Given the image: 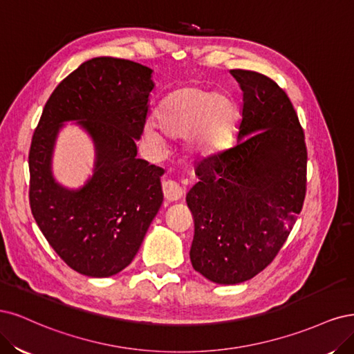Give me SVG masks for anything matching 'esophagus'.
Listing matches in <instances>:
<instances>
[{
    "instance_id": "obj_1",
    "label": "esophagus",
    "mask_w": 354,
    "mask_h": 354,
    "mask_svg": "<svg viewBox=\"0 0 354 354\" xmlns=\"http://www.w3.org/2000/svg\"><path fill=\"white\" fill-rule=\"evenodd\" d=\"M163 194L167 201H178L182 197V194H184V189H182V187L175 180H165Z\"/></svg>"
}]
</instances>
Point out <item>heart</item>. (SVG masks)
<instances>
[{"mask_svg":"<svg viewBox=\"0 0 354 354\" xmlns=\"http://www.w3.org/2000/svg\"><path fill=\"white\" fill-rule=\"evenodd\" d=\"M238 120V107L232 97L216 93L201 85L175 89L156 113V131L148 124L144 131L147 142L162 145L166 138H182L189 156L210 157L231 144Z\"/></svg>","mask_w":354,"mask_h":354,"instance_id":"1","label":"heart"}]
</instances>
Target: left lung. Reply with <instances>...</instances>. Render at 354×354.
<instances>
[{"label":"left lung","mask_w":354,"mask_h":354,"mask_svg":"<svg viewBox=\"0 0 354 354\" xmlns=\"http://www.w3.org/2000/svg\"><path fill=\"white\" fill-rule=\"evenodd\" d=\"M243 89L238 144L196 167L187 194L192 268L216 283L252 279L279 253L306 197L307 148L292 102L270 77L234 69Z\"/></svg>","instance_id":"obj_1"}]
</instances>
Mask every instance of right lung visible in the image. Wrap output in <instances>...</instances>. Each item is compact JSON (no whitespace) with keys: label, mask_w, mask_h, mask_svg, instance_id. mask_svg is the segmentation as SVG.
<instances>
[{"label":"right lung","mask_w":354,"mask_h":354,"mask_svg":"<svg viewBox=\"0 0 354 354\" xmlns=\"http://www.w3.org/2000/svg\"><path fill=\"white\" fill-rule=\"evenodd\" d=\"M151 73L113 57L82 63L54 89L32 136V214L54 252L86 277L106 278L127 268L163 203L165 170L136 158L154 88ZM69 120L96 145L95 175L79 190L59 186L50 174L56 133Z\"/></svg>","instance_id":"add662e5"}]
</instances>
